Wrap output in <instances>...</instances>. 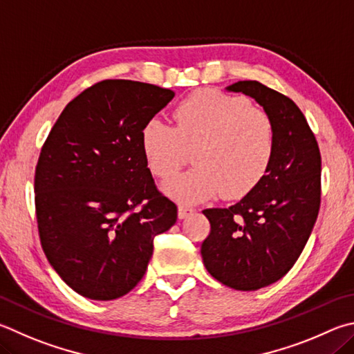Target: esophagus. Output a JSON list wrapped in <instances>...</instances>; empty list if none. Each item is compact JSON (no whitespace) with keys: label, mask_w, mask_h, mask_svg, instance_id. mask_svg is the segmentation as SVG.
<instances>
[{"label":"esophagus","mask_w":354,"mask_h":354,"mask_svg":"<svg viewBox=\"0 0 354 354\" xmlns=\"http://www.w3.org/2000/svg\"><path fill=\"white\" fill-rule=\"evenodd\" d=\"M195 214V209L189 207V205H179L178 207V216L179 220H185V218H189L190 215Z\"/></svg>","instance_id":"obj_1"}]
</instances>
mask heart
Listing matches in <instances>:
<instances>
[{
  "label": "heart",
  "instance_id": "obj_1",
  "mask_svg": "<svg viewBox=\"0 0 354 354\" xmlns=\"http://www.w3.org/2000/svg\"><path fill=\"white\" fill-rule=\"evenodd\" d=\"M175 127L150 119L140 130V149L153 175L169 178L194 150V169L162 184L167 195L194 204L223 192L249 194L272 162L274 122L263 108L241 95L199 89L176 105Z\"/></svg>",
  "mask_w": 354,
  "mask_h": 354
}]
</instances>
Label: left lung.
I'll list each match as a JSON object with an SVG mask.
<instances>
[{
  "label": "left lung",
  "mask_w": 354,
  "mask_h": 354,
  "mask_svg": "<svg viewBox=\"0 0 354 354\" xmlns=\"http://www.w3.org/2000/svg\"><path fill=\"white\" fill-rule=\"evenodd\" d=\"M263 106L275 127V151L265 178L227 209H205L210 234L201 244L204 266L220 283L255 291L280 280L310 239L320 207L322 160L304 113L257 80L226 88Z\"/></svg>",
  "instance_id": "1"
}]
</instances>
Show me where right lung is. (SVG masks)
Returning a JSON list of instances; mask_svg holds the SVG:
<instances>
[{
	"mask_svg": "<svg viewBox=\"0 0 354 354\" xmlns=\"http://www.w3.org/2000/svg\"><path fill=\"white\" fill-rule=\"evenodd\" d=\"M171 89L104 80L71 100L35 169V210L46 259L77 294L119 299L144 277L155 236L176 223L140 149V130Z\"/></svg>",
	"mask_w": 354,
	"mask_h": 354,
	"instance_id": "obj_1",
	"label": "right lung"
}]
</instances>
